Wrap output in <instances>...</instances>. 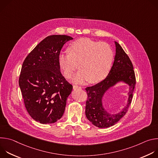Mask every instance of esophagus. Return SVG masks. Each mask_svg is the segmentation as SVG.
<instances>
[{
    "mask_svg": "<svg viewBox=\"0 0 158 158\" xmlns=\"http://www.w3.org/2000/svg\"><path fill=\"white\" fill-rule=\"evenodd\" d=\"M73 89H81V86H78V85H74V86H73Z\"/></svg>",
    "mask_w": 158,
    "mask_h": 158,
    "instance_id": "1",
    "label": "esophagus"
}]
</instances>
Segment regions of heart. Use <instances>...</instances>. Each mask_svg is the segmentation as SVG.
Masks as SVG:
<instances>
[{"mask_svg": "<svg viewBox=\"0 0 158 158\" xmlns=\"http://www.w3.org/2000/svg\"><path fill=\"white\" fill-rule=\"evenodd\" d=\"M68 51L60 52L58 56L59 67L66 78H71L78 67L80 70L73 78L76 83L87 80L96 83L109 73L114 54L108 44L83 38L73 42Z\"/></svg>", "mask_w": 158, "mask_h": 158, "instance_id": "b5f03b06", "label": "heart"}]
</instances>
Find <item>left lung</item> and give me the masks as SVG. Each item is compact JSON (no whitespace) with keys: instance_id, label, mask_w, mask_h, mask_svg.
<instances>
[{"instance_id":"left-lung-1","label":"left lung","mask_w":158,"mask_h":158,"mask_svg":"<svg viewBox=\"0 0 158 158\" xmlns=\"http://www.w3.org/2000/svg\"><path fill=\"white\" fill-rule=\"evenodd\" d=\"M115 44L114 61L107 76L99 83L85 88L87 94L85 116L90 122L99 128H107L114 125L126 114L132 101L136 84V77L132 62L119 44L115 42ZM120 81L130 85L128 104L121 112L116 114H109L103 107L102 99L109 88Z\"/></svg>"}]
</instances>
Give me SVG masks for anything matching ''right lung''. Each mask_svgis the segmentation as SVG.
Here are the masks:
<instances>
[{"label": "right lung", "instance_id": "add662e5", "mask_svg": "<svg viewBox=\"0 0 158 158\" xmlns=\"http://www.w3.org/2000/svg\"><path fill=\"white\" fill-rule=\"evenodd\" d=\"M73 37L52 35L43 39L25 59L19 79L29 115L41 124L60 119L73 85L60 71L58 56L64 44Z\"/></svg>", "mask_w": 158, "mask_h": 158}]
</instances>
